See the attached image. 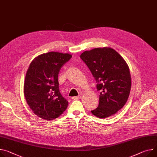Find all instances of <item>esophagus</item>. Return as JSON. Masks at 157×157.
Listing matches in <instances>:
<instances>
[{
	"label": "esophagus",
	"mask_w": 157,
	"mask_h": 157,
	"mask_svg": "<svg viewBox=\"0 0 157 157\" xmlns=\"http://www.w3.org/2000/svg\"><path fill=\"white\" fill-rule=\"evenodd\" d=\"M82 98V97L80 95H78V96H75V97H72L71 98V99L73 100H77V99H80Z\"/></svg>",
	"instance_id": "1"
}]
</instances>
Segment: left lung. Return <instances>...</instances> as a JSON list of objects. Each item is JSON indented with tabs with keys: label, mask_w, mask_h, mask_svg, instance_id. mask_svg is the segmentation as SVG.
Here are the masks:
<instances>
[{
	"label": "left lung",
	"mask_w": 157,
	"mask_h": 157,
	"mask_svg": "<svg viewBox=\"0 0 157 157\" xmlns=\"http://www.w3.org/2000/svg\"><path fill=\"white\" fill-rule=\"evenodd\" d=\"M97 83L99 103L92 113L100 118L115 114L125 105L131 90V75L124 59L111 48H98L80 55Z\"/></svg>",
	"instance_id": "1"
}]
</instances>
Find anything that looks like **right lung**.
<instances>
[{
    "mask_svg": "<svg viewBox=\"0 0 157 157\" xmlns=\"http://www.w3.org/2000/svg\"><path fill=\"white\" fill-rule=\"evenodd\" d=\"M71 58L68 53H46L35 58L28 68L24 93L33 113L42 119H55L67 109L68 102L59 92L58 77Z\"/></svg>",
    "mask_w": 157,
    "mask_h": 157,
    "instance_id": "add662e5",
    "label": "right lung"
}]
</instances>
